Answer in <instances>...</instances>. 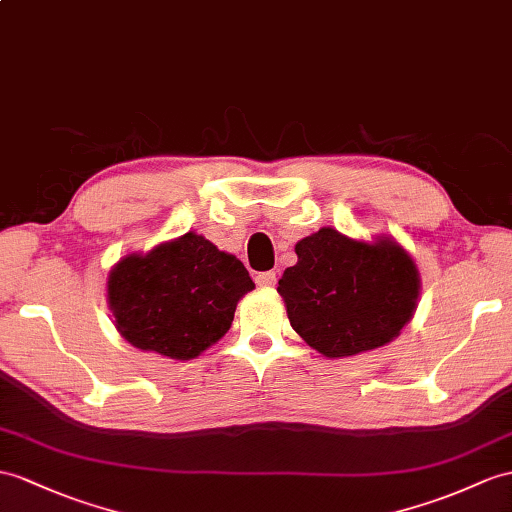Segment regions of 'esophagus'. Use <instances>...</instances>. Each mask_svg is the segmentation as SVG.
I'll list each match as a JSON object with an SVG mask.
<instances>
[{
	"label": "esophagus",
	"mask_w": 512,
	"mask_h": 512,
	"mask_svg": "<svg viewBox=\"0 0 512 512\" xmlns=\"http://www.w3.org/2000/svg\"><path fill=\"white\" fill-rule=\"evenodd\" d=\"M276 282H278L276 271H263V273H258V276H256L258 286H276Z\"/></svg>",
	"instance_id": "1"
}]
</instances>
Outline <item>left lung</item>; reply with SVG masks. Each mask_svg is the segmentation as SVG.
<instances>
[{
	"instance_id": "1",
	"label": "left lung",
	"mask_w": 512,
	"mask_h": 512,
	"mask_svg": "<svg viewBox=\"0 0 512 512\" xmlns=\"http://www.w3.org/2000/svg\"><path fill=\"white\" fill-rule=\"evenodd\" d=\"M297 265L282 273L293 330L328 358L354 356L393 341L413 317L419 273L389 241L360 243L321 228L295 245Z\"/></svg>"
}]
</instances>
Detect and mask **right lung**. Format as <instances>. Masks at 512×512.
<instances>
[{
    "instance_id": "add662e5",
    "label": "right lung",
    "mask_w": 512,
    "mask_h": 512,
    "mask_svg": "<svg viewBox=\"0 0 512 512\" xmlns=\"http://www.w3.org/2000/svg\"><path fill=\"white\" fill-rule=\"evenodd\" d=\"M254 289L236 256L186 232L110 271L108 299L123 339L145 352L191 360L232 326L236 302Z\"/></svg>"
}]
</instances>
